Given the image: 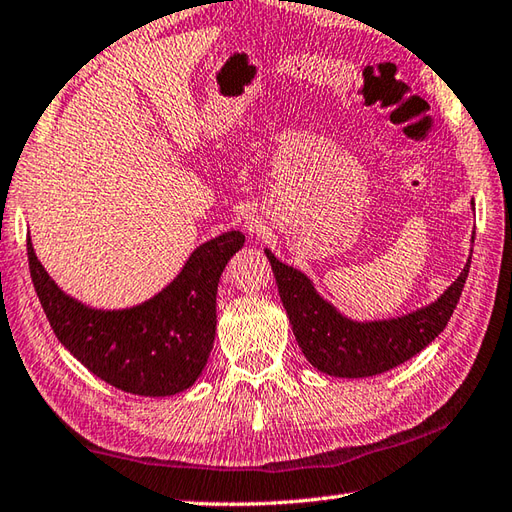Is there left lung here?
Returning <instances> with one entry per match:
<instances>
[{
  "label": "left lung",
  "instance_id": "left-lung-1",
  "mask_svg": "<svg viewBox=\"0 0 512 512\" xmlns=\"http://www.w3.org/2000/svg\"><path fill=\"white\" fill-rule=\"evenodd\" d=\"M265 254L293 335L311 366L331 377L363 379L401 366L445 331L467 282L473 249L460 276L438 300L401 317L370 322L350 320L317 293L313 280L300 269L285 265L269 249Z\"/></svg>",
  "mask_w": 512,
  "mask_h": 512
}]
</instances>
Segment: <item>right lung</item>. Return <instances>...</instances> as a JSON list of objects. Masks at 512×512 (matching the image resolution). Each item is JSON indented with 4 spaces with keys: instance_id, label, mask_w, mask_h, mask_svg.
I'll use <instances>...</instances> for the list:
<instances>
[{
    "instance_id": "right-lung-1",
    "label": "right lung",
    "mask_w": 512,
    "mask_h": 512,
    "mask_svg": "<svg viewBox=\"0 0 512 512\" xmlns=\"http://www.w3.org/2000/svg\"><path fill=\"white\" fill-rule=\"evenodd\" d=\"M245 236L223 232L201 243L175 280L153 298L127 309H94L67 295L34 254V291L59 342L113 388L138 396L188 390L206 368L217 331L219 278Z\"/></svg>"
}]
</instances>
